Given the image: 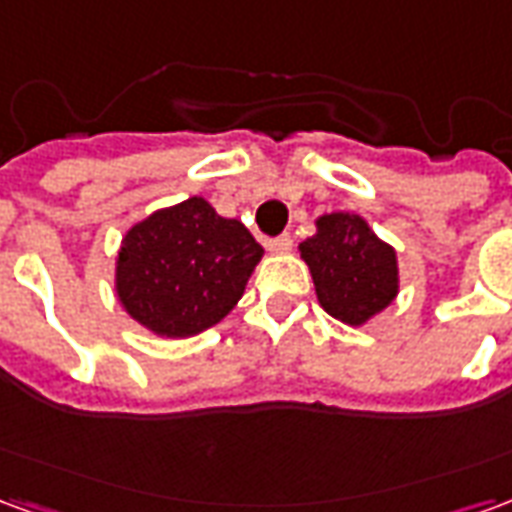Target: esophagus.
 <instances>
[{"instance_id": "34e87169", "label": "esophagus", "mask_w": 512, "mask_h": 512, "mask_svg": "<svg viewBox=\"0 0 512 512\" xmlns=\"http://www.w3.org/2000/svg\"><path fill=\"white\" fill-rule=\"evenodd\" d=\"M290 246H293V238H290L288 233L279 235V238H271V241H266V249L271 252V255H285V252H290Z\"/></svg>"}]
</instances>
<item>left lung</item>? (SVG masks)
Returning a JSON list of instances; mask_svg holds the SVG:
<instances>
[{
    "mask_svg": "<svg viewBox=\"0 0 512 512\" xmlns=\"http://www.w3.org/2000/svg\"><path fill=\"white\" fill-rule=\"evenodd\" d=\"M323 310L345 326H365L400 293L395 246L381 241L365 216L323 213L315 235L299 244Z\"/></svg>",
    "mask_w": 512,
    "mask_h": 512,
    "instance_id": "obj_1",
    "label": "left lung"
}]
</instances>
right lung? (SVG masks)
I'll list each match as a JSON object with an SVG mask.
<instances>
[{"label":"right lung","mask_w":512,"mask_h":512,"mask_svg":"<svg viewBox=\"0 0 512 512\" xmlns=\"http://www.w3.org/2000/svg\"><path fill=\"white\" fill-rule=\"evenodd\" d=\"M260 257L244 224L189 197L128 227L115 257L117 301L156 337H194L230 315Z\"/></svg>","instance_id":"add662e5"}]
</instances>
